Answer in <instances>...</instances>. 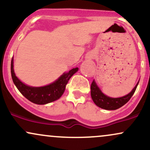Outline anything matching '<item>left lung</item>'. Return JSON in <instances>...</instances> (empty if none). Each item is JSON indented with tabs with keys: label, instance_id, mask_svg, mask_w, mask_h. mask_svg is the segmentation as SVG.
Here are the masks:
<instances>
[{
	"label": "left lung",
	"instance_id": "left-lung-1",
	"mask_svg": "<svg viewBox=\"0 0 150 150\" xmlns=\"http://www.w3.org/2000/svg\"><path fill=\"white\" fill-rule=\"evenodd\" d=\"M138 83L136 85L131 92L124 97L120 98H111L103 94L96 85L95 82L93 81L92 85H91V97H92L94 104L99 107L106 110H116L123 106L130 100V98L135 93Z\"/></svg>",
	"mask_w": 150,
	"mask_h": 150
}]
</instances>
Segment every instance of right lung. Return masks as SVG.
Here are the masks:
<instances>
[{
	"label": "right lung",
	"mask_w": 150,
	"mask_h": 150,
	"mask_svg": "<svg viewBox=\"0 0 150 150\" xmlns=\"http://www.w3.org/2000/svg\"><path fill=\"white\" fill-rule=\"evenodd\" d=\"M78 70L75 68L62 75L56 82L47 86L33 87L25 85L16 77L13 70V60L11 61V75L13 82L24 97L37 104H46L57 100L63 95L68 80Z\"/></svg>",
	"instance_id": "right-lung-1"
}]
</instances>
